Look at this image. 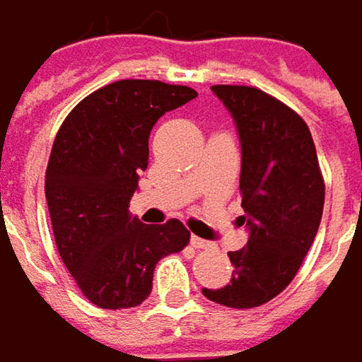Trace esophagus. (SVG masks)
I'll use <instances>...</instances> for the list:
<instances>
[{"mask_svg":"<svg viewBox=\"0 0 362 362\" xmlns=\"http://www.w3.org/2000/svg\"><path fill=\"white\" fill-rule=\"evenodd\" d=\"M190 245L194 248H211V243H207V240H203V238H199V236H192V238H190Z\"/></svg>","mask_w":362,"mask_h":362,"instance_id":"obj_1","label":"esophagus"}]
</instances>
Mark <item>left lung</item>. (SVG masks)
I'll return each mask as SVG.
<instances>
[{
    "label": "left lung",
    "mask_w": 362,
    "mask_h": 362,
    "mask_svg": "<svg viewBox=\"0 0 362 362\" xmlns=\"http://www.w3.org/2000/svg\"><path fill=\"white\" fill-rule=\"evenodd\" d=\"M243 145L240 194L248 245L228 252V286L203 294L230 309H255L294 279L321 223L325 182L311 130L279 99L255 86L215 84Z\"/></svg>",
    "instance_id": "obj_1"
}]
</instances>
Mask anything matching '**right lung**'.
Wrapping results in <instances>:
<instances>
[{"instance_id":"add662e5","label":"right lung","mask_w":362,"mask_h":362,"mask_svg":"<svg viewBox=\"0 0 362 362\" xmlns=\"http://www.w3.org/2000/svg\"><path fill=\"white\" fill-rule=\"evenodd\" d=\"M197 97L161 81H117L88 97L59 126L45 172V199L59 257L84 296L101 309L139 307L159 259L180 252V219L159 226L128 214L147 170L155 122Z\"/></svg>"}]
</instances>
